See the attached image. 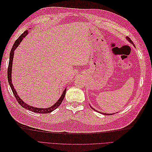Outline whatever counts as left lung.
Here are the masks:
<instances>
[{"mask_svg": "<svg viewBox=\"0 0 152 152\" xmlns=\"http://www.w3.org/2000/svg\"><path fill=\"white\" fill-rule=\"evenodd\" d=\"M127 39L128 40V41H129V42H131V44H132L133 45H134V44H133V42H132V41L131 40V39L129 38V37H127ZM93 109H94V108H93ZM98 112V111H97ZM102 114H104V115H113V113H112V114H108V113H102Z\"/></svg>", "mask_w": 152, "mask_h": 152, "instance_id": "left-lung-1", "label": "left lung"}]
</instances>
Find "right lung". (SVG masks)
I'll use <instances>...</instances> for the list:
<instances>
[{"instance_id": "right-lung-1", "label": "right lung", "mask_w": 152, "mask_h": 152, "mask_svg": "<svg viewBox=\"0 0 152 152\" xmlns=\"http://www.w3.org/2000/svg\"><path fill=\"white\" fill-rule=\"evenodd\" d=\"M28 34V30H26L23 33L18 39L15 41V44H13L12 48L11 50V53H10V62H9V65H8V69H7V79H8V82L9 84H10V86L11 88V90L12 91V93L15 95V98L17 100V102H18L21 107H23V108H25V109H27L30 110V111L34 112L35 113H50L51 112L54 111V110H56L59 105L61 104V103H62L63 100L65 98V93H66V87L65 88V89L64 90L63 93L61 95V96L60 97V98L59 99V100L58 102L55 103L54 105H53L51 107L49 108H35V107H31V106L27 104L26 103H25V102H23V101L20 99V98L19 97V96L18 95L16 90L13 87V85L12 84L11 82V71H12V60H13V57H14V51H15V49L18 46V45L20 44V42H21V40H23L25 36H26V35Z\"/></svg>"}]
</instances>
